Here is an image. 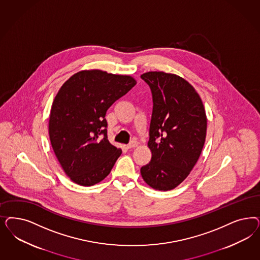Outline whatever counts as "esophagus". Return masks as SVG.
<instances>
[{
    "label": "esophagus",
    "mask_w": 260,
    "mask_h": 260,
    "mask_svg": "<svg viewBox=\"0 0 260 260\" xmlns=\"http://www.w3.org/2000/svg\"><path fill=\"white\" fill-rule=\"evenodd\" d=\"M138 144H139V143L137 141H132L131 143H129V144L127 145V147L128 148H134V147L138 146Z\"/></svg>",
    "instance_id": "34e87169"
}]
</instances>
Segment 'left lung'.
I'll list each match as a JSON object with an SVG mask.
<instances>
[{
    "instance_id": "obj_1",
    "label": "left lung",
    "mask_w": 260,
    "mask_h": 260,
    "mask_svg": "<svg viewBox=\"0 0 260 260\" xmlns=\"http://www.w3.org/2000/svg\"><path fill=\"white\" fill-rule=\"evenodd\" d=\"M141 77L149 85L153 99L148 141L152 158L141 173L152 188L171 190L189 175L201 155L206 111L198 92L183 77L164 72Z\"/></svg>"
}]
</instances>
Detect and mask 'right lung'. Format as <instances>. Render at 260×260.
<instances>
[{"mask_svg":"<svg viewBox=\"0 0 260 260\" xmlns=\"http://www.w3.org/2000/svg\"><path fill=\"white\" fill-rule=\"evenodd\" d=\"M136 83L132 76L86 70L60 88L50 109L49 134L56 158L74 183L91 186L109 175L122 151L108 141L105 115Z\"/></svg>","mask_w":260,"mask_h":260,"instance_id":"1","label":"right lung"}]
</instances>
